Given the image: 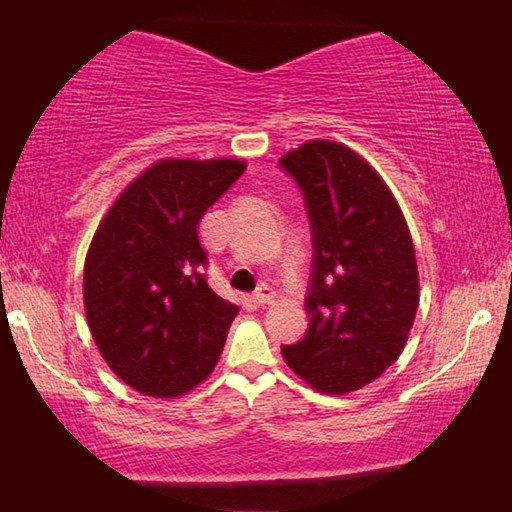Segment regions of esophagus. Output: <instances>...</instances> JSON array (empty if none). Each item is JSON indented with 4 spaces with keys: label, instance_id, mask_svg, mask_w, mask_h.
Listing matches in <instances>:
<instances>
[{
    "label": "esophagus",
    "instance_id": "obj_1",
    "mask_svg": "<svg viewBox=\"0 0 512 512\" xmlns=\"http://www.w3.org/2000/svg\"><path fill=\"white\" fill-rule=\"evenodd\" d=\"M253 298L255 302H259V305H271V302L277 298V293L275 289L268 287V284H262V287L253 293Z\"/></svg>",
    "mask_w": 512,
    "mask_h": 512
}]
</instances>
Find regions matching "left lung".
Listing matches in <instances>:
<instances>
[{
	"instance_id": "left-lung-1",
	"label": "left lung",
	"mask_w": 512,
	"mask_h": 512,
	"mask_svg": "<svg viewBox=\"0 0 512 512\" xmlns=\"http://www.w3.org/2000/svg\"><path fill=\"white\" fill-rule=\"evenodd\" d=\"M280 164L305 194L314 232L309 329L282 357L318 393L359 391L409 341L420 302L409 225L384 178L350 146L309 140Z\"/></svg>"
}]
</instances>
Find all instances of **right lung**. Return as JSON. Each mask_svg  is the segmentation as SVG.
<instances>
[{"instance_id":"obj_1","label":"right lung","mask_w":512,"mask_h":512,"mask_svg":"<svg viewBox=\"0 0 512 512\" xmlns=\"http://www.w3.org/2000/svg\"><path fill=\"white\" fill-rule=\"evenodd\" d=\"M244 169L232 158H162L117 196L94 232L85 316L101 357L137 393L185 395L221 357L239 307L205 280L198 223Z\"/></svg>"}]
</instances>
